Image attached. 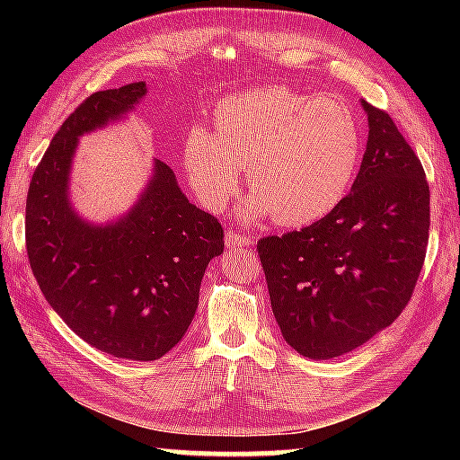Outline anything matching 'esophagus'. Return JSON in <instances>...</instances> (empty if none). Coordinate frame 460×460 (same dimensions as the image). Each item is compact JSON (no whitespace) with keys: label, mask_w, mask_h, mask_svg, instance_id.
<instances>
[{"label":"esophagus","mask_w":460,"mask_h":460,"mask_svg":"<svg viewBox=\"0 0 460 460\" xmlns=\"http://www.w3.org/2000/svg\"><path fill=\"white\" fill-rule=\"evenodd\" d=\"M225 243L233 249H247L249 245H252V237L241 235V233H237V231H227L225 233Z\"/></svg>","instance_id":"1"}]
</instances>
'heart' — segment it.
I'll return each instance as SVG.
<instances>
[{
  "label": "heart",
  "instance_id": "heart-1",
  "mask_svg": "<svg viewBox=\"0 0 460 460\" xmlns=\"http://www.w3.org/2000/svg\"><path fill=\"white\" fill-rule=\"evenodd\" d=\"M182 160L194 192L211 211L229 205L239 170H247L255 192L249 211L300 227L347 197L361 160V126L345 101L274 84L219 101L215 129L192 126Z\"/></svg>",
  "mask_w": 460,
  "mask_h": 460
}]
</instances>
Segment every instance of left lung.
<instances>
[{"mask_svg":"<svg viewBox=\"0 0 460 460\" xmlns=\"http://www.w3.org/2000/svg\"><path fill=\"white\" fill-rule=\"evenodd\" d=\"M369 139L353 190L300 231L258 241L271 310L294 351L321 361L402 314L424 266L430 189L389 113L363 101Z\"/></svg>","mask_w":460,"mask_h":460,"instance_id":"obj_1","label":"left lung"}]
</instances>
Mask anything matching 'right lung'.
Instances as JSON below:
<instances>
[{
	"label": "right lung",
	"mask_w": 460,
	"mask_h": 460,
	"mask_svg": "<svg viewBox=\"0 0 460 460\" xmlns=\"http://www.w3.org/2000/svg\"><path fill=\"white\" fill-rule=\"evenodd\" d=\"M144 95L146 83H131L84 99L54 134L26 199V252L44 298L84 342L131 361L160 359L184 337L200 279L225 247L219 219L190 205L160 160L126 219L93 227L68 207L76 137Z\"/></svg>",
	"instance_id": "obj_1"
}]
</instances>
